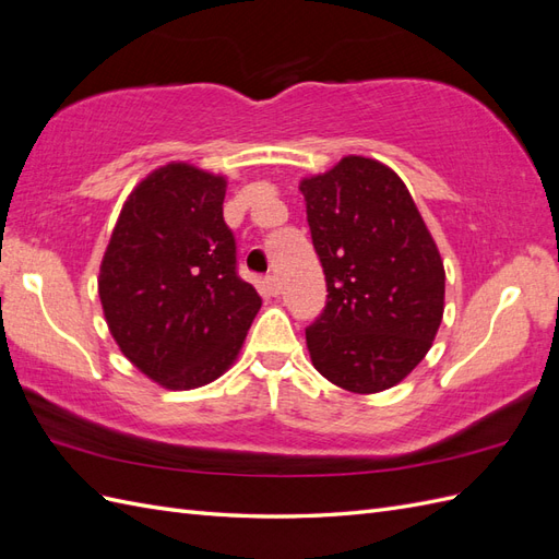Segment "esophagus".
Segmentation results:
<instances>
[{
	"label": "esophagus",
	"instance_id": "esophagus-1",
	"mask_svg": "<svg viewBox=\"0 0 559 559\" xmlns=\"http://www.w3.org/2000/svg\"><path fill=\"white\" fill-rule=\"evenodd\" d=\"M263 284H265V292H267L270 296H280V292H282V286H280V280H277L275 275H267Z\"/></svg>",
	"mask_w": 559,
	"mask_h": 559
}]
</instances>
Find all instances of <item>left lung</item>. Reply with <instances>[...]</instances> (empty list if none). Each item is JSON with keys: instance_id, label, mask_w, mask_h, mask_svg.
Segmentation results:
<instances>
[{"instance_id": "8db88e82", "label": "left lung", "mask_w": 559, "mask_h": 559, "mask_svg": "<svg viewBox=\"0 0 559 559\" xmlns=\"http://www.w3.org/2000/svg\"><path fill=\"white\" fill-rule=\"evenodd\" d=\"M326 306L306 329L314 368L354 394L394 386L425 359L443 319L445 270L394 170L347 156L300 181Z\"/></svg>"}]
</instances>
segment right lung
Returning <instances> with one entry per match:
<instances>
[{
  "mask_svg": "<svg viewBox=\"0 0 559 559\" xmlns=\"http://www.w3.org/2000/svg\"><path fill=\"white\" fill-rule=\"evenodd\" d=\"M224 198L226 179L193 165L151 173L123 205L99 267L114 341L167 389L222 376L261 308L257 289L238 275Z\"/></svg>",
  "mask_w": 559,
  "mask_h": 559,
  "instance_id": "add662e5",
  "label": "right lung"
}]
</instances>
